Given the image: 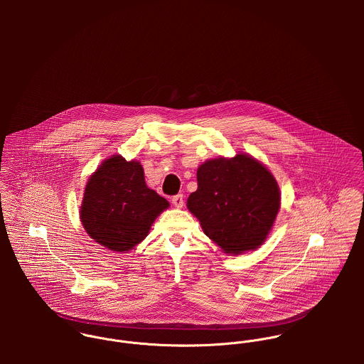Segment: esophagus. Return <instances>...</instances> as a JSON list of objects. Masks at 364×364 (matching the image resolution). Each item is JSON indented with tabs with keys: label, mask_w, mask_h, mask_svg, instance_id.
I'll return each mask as SVG.
<instances>
[{
	"label": "esophagus",
	"mask_w": 364,
	"mask_h": 364,
	"mask_svg": "<svg viewBox=\"0 0 364 364\" xmlns=\"http://www.w3.org/2000/svg\"><path fill=\"white\" fill-rule=\"evenodd\" d=\"M172 205H173L175 208H183V205H185V200H183V195H175V196L172 198Z\"/></svg>",
	"instance_id": "1"
}]
</instances>
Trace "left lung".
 Returning a JSON list of instances; mask_svg holds the SVG:
<instances>
[{
    "label": "left lung",
    "instance_id": "left-lung-1",
    "mask_svg": "<svg viewBox=\"0 0 364 364\" xmlns=\"http://www.w3.org/2000/svg\"><path fill=\"white\" fill-rule=\"evenodd\" d=\"M280 208L273 175L252 156L208 159L198 169V191L188 208L225 254L255 250L266 240Z\"/></svg>",
    "mask_w": 364,
    "mask_h": 364
}]
</instances>
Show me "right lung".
<instances>
[{
  "mask_svg": "<svg viewBox=\"0 0 364 364\" xmlns=\"http://www.w3.org/2000/svg\"><path fill=\"white\" fill-rule=\"evenodd\" d=\"M169 206L149 189L137 161L110 156L90 178L81 206L85 231L110 251H129L141 242L156 215Z\"/></svg>",
  "mask_w": 364,
  "mask_h": 364,
  "instance_id": "obj_1",
  "label": "right lung"
}]
</instances>
